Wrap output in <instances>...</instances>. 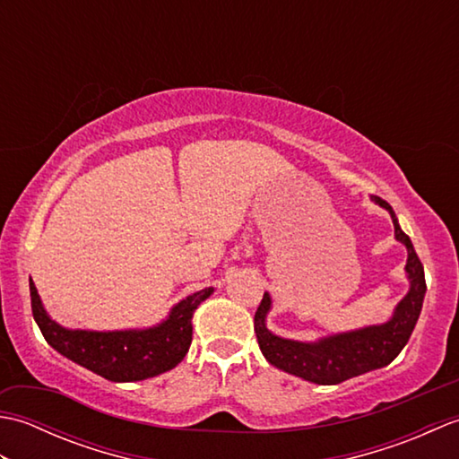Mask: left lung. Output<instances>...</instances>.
Returning <instances> with one entry per match:
<instances>
[{"instance_id":"1","label":"left lung","mask_w":459,"mask_h":459,"mask_svg":"<svg viewBox=\"0 0 459 459\" xmlns=\"http://www.w3.org/2000/svg\"><path fill=\"white\" fill-rule=\"evenodd\" d=\"M375 203L385 207L393 217L394 237L408 248L406 274L411 280V291L404 296L391 321L383 325L365 327L351 333H341L317 343H299L272 335L266 329V314L270 309V296L264 294L255 316V331L262 355L268 363L286 370L290 375L301 377L317 385H339L347 378L368 373L393 363L411 339L418 316L422 311V301L426 294L424 266L418 258L411 238L398 227L396 214L391 204L380 197H373Z\"/></svg>"}]
</instances>
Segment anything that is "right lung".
Instances as JSON below:
<instances>
[{"label":"right lung","instance_id":"1","mask_svg":"<svg viewBox=\"0 0 459 459\" xmlns=\"http://www.w3.org/2000/svg\"><path fill=\"white\" fill-rule=\"evenodd\" d=\"M29 291H31L33 317L48 345L96 375L114 383H132V380L161 375L181 363L193 339V311L212 294V288H204L179 301L171 309L169 317L158 327L108 331V333L61 327L45 314L31 280H29Z\"/></svg>","mask_w":459,"mask_h":459}]
</instances>
